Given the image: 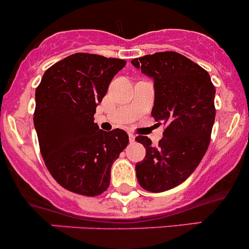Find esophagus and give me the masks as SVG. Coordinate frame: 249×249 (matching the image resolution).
Instances as JSON below:
<instances>
[{
    "label": "esophagus",
    "mask_w": 249,
    "mask_h": 249,
    "mask_svg": "<svg viewBox=\"0 0 249 249\" xmlns=\"http://www.w3.org/2000/svg\"><path fill=\"white\" fill-rule=\"evenodd\" d=\"M128 137H129V142H134V139H136V136H134L133 133H128Z\"/></svg>",
    "instance_id": "34e87169"
}]
</instances>
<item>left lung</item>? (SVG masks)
Instances as JSON below:
<instances>
[{"label": "left lung", "mask_w": 249, "mask_h": 249, "mask_svg": "<svg viewBox=\"0 0 249 249\" xmlns=\"http://www.w3.org/2000/svg\"><path fill=\"white\" fill-rule=\"evenodd\" d=\"M131 62L154 80L151 116L166 124L158 146L148 137L136 138L146 151L136 165L137 179L149 192L169 191L186 181L207 153L215 121V87L207 71L177 52H156Z\"/></svg>", "instance_id": "left-lung-1"}]
</instances>
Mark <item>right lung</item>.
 Returning <instances> with one entry per match:
<instances>
[{"label":"right lung","instance_id":"add662e5","mask_svg":"<svg viewBox=\"0 0 249 249\" xmlns=\"http://www.w3.org/2000/svg\"><path fill=\"white\" fill-rule=\"evenodd\" d=\"M126 61L74 53L44 73L35 90L34 127L45 165L58 184L95 197L110 186L111 166L128 145L123 129L105 132L95 108Z\"/></svg>","mask_w":249,"mask_h":249}]
</instances>
